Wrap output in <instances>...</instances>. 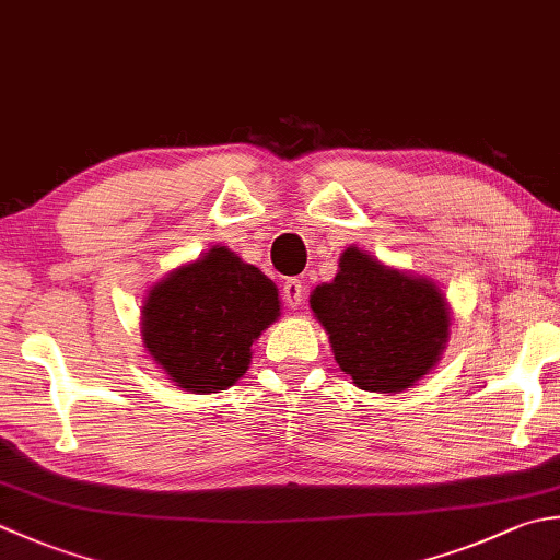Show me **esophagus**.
I'll use <instances>...</instances> for the list:
<instances>
[{
  "mask_svg": "<svg viewBox=\"0 0 560 560\" xmlns=\"http://www.w3.org/2000/svg\"><path fill=\"white\" fill-rule=\"evenodd\" d=\"M281 293H283V301H287L289 308L299 311L301 305H303L305 289H303V283L299 279H289L287 283H283V291Z\"/></svg>",
  "mask_w": 560,
  "mask_h": 560,
  "instance_id": "34e87169",
  "label": "esophagus"
}]
</instances>
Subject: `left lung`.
<instances>
[{
    "label": "left lung",
    "instance_id": "left-lung-1",
    "mask_svg": "<svg viewBox=\"0 0 560 560\" xmlns=\"http://www.w3.org/2000/svg\"><path fill=\"white\" fill-rule=\"evenodd\" d=\"M311 308L339 369L371 393L412 388L440 364L452 332V308L432 279L354 245L339 255L335 279L313 289Z\"/></svg>",
    "mask_w": 560,
    "mask_h": 560
}]
</instances>
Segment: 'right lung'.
Returning <instances> with one entry per match:
<instances>
[{"label":"right lung","mask_w":560,"mask_h":560,"mask_svg":"<svg viewBox=\"0 0 560 560\" xmlns=\"http://www.w3.org/2000/svg\"><path fill=\"white\" fill-rule=\"evenodd\" d=\"M279 303L271 279L215 245L150 287L142 347L177 388L221 393L247 374L252 345L279 320Z\"/></svg>","instance_id":"obj_1"}]
</instances>
